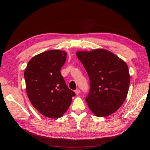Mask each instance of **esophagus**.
Masks as SVG:
<instances>
[{
    "label": "esophagus",
    "instance_id": "34e87169",
    "mask_svg": "<svg viewBox=\"0 0 150 150\" xmlns=\"http://www.w3.org/2000/svg\"><path fill=\"white\" fill-rule=\"evenodd\" d=\"M75 93H76V95H79V93H80V90L79 89H76V90H75Z\"/></svg>",
    "mask_w": 150,
    "mask_h": 150
}]
</instances>
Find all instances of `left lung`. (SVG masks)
Segmentation results:
<instances>
[{
    "label": "left lung",
    "instance_id": "left-lung-1",
    "mask_svg": "<svg viewBox=\"0 0 150 150\" xmlns=\"http://www.w3.org/2000/svg\"><path fill=\"white\" fill-rule=\"evenodd\" d=\"M76 56L89 76L86 101L98 117L110 116L125 102L130 83L128 67L115 54L103 49L78 51Z\"/></svg>",
    "mask_w": 150,
    "mask_h": 150
}]
</instances>
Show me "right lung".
Returning a JSON list of instances; mask_svg holds the SVG:
<instances>
[{
    "mask_svg": "<svg viewBox=\"0 0 150 150\" xmlns=\"http://www.w3.org/2000/svg\"><path fill=\"white\" fill-rule=\"evenodd\" d=\"M67 53L50 50L33 57L24 71L26 92L33 106L50 118H59L67 111L75 93L66 86L61 69Z\"/></svg>",
    "mask_w": 150,
    "mask_h": 150,
    "instance_id": "obj_1",
    "label": "right lung"
}]
</instances>
